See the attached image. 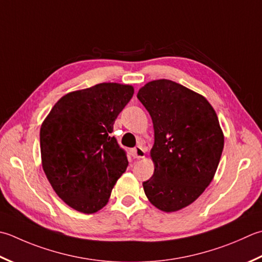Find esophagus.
<instances>
[{
	"instance_id": "1",
	"label": "esophagus",
	"mask_w": 262,
	"mask_h": 262,
	"mask_svg": "<svg viewBox=\"0 0 262 262\" xmlns=\"http://www.w3.org/2000/svg\"><path fill=\"white\" fill-rule=\"evenodd\" d=\"M134 156L137 159H142L145 157V148L142 145H137L134 147Z\"/></svg>"
}]
</instances>
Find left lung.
Returning <instances> with one entry per match:
<instances>
[{"mask_svg":"<svg viewBox=\"0 0 262 262\" xmlns=\"http://www.w3.org/2000/svg\"><path fill=\"white\" fill-rule=\"evenodd\" d=\"M137 99L155 128V172L143 183L145 195L162 211H177L195 201L216 173L224 148L218 117L202 95L168 79L147 83Z\"/></svg>","mask_w":262,"mask_h":262,"instance_id":"8db88e82","label":"left lung"}]
</instances>
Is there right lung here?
<instances>
[{"label": "right lung", "instance_id": "obj_1", "mask_svg": "<svg viewBox=\"0 0 262 262\" xmlns=\"http://www.w3.org/2000/svg\"><path fill=\"white\" fill-rule=\"evenodd\" d=\"M134 94L130 85L102 83L61 97L40 127L42 166L69 207L94 213L126 171L127 155L114 124Z\"/></svg>", "mask_w": 262, "mask_h": 262}]
</instances>
